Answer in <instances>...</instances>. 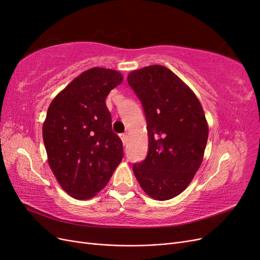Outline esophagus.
<instances>
[{"label": "esophagus", "instance_id": "obj_1", "mask_svg": "<svg viewBox=\"0 0 260 260\" xmlns=\"http://www.w3.org/2000/svg\"><path fill=\"white\" fill-rule=\"evenodd\" d=\"M120 138H121V141H122L123 145L127 144V142H128V136H127V133H122V135H120Z\"/></svg>", "mask_w": 260, "mask_h": 260}]
</instances>
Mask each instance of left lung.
Wrapping results in <instances>:
<instances>
[{"label":"left lung","instance_id":"left-lung-1","mask_svg":"<svg viewBox=\"0 0 260 260\" xmlns=\"http://www.w3.org/2000/svg\"><path fill=\"white\" fill-rule=\"evenodd\" d=\"M127 80L142 103L148 136L146 158L133 165V172L151 198L174 199L191 183L203 160L208 139L203 107L165 66L133 70Z\"/></svg>","mask_w":260,"mask_h":260}]
</instances>
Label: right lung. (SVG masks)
I'll return each mask as SVG.
<instances>
[{
  "mask_svg": "<svg viewBox=\"0 0 260 260\" xmlns=\"http://www.w3.org/2000/svg\"><path fill=\"white\" fill-rule=\"evenodd\" d=\"M122 79L113 69L85 70L55 96L46 113L42 133L49 165L62 190L77 200L104 188L123 157L105 102Z\"/></svg>",
  "mask_w": 260,
  "mask_h": 260,
  "instance_id": "1",
  "label": "right lung"
}]
</instances>
